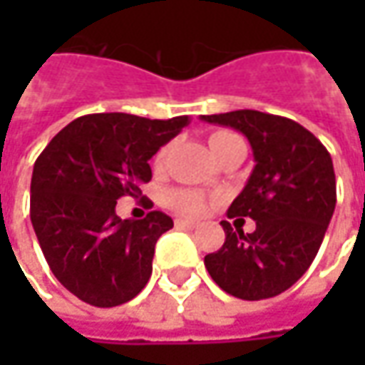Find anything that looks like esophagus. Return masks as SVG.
Returning <instances> with one entry per match:
<instances>
[{
	"label": "esophagus",
	"mask_w": 365,
	"mask_h": 365,
	"mask_svg": "<svg viewBox=\"0 0 365 365\" xmlns=\"http://www.w3.org/2000/svg\"><path fill=\"white\" fill-rule=\"evenodd\" d=\"M175 223L178 230H197V227H199L195 221H189V219H176Z\"/></svg>",
	"instance_id": "1"
}]
</instances>
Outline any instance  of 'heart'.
<instances>
[{"mask_svg":"<svg viewBox=\"0 0 365 365\" xmlns=\"http://www.w3.org/2000/svg\"><path fill=\"white\" fill-rule=\"evenodd\" d=\"M233 138H237V135L232 132H213L209 135V146L215 152L217 148H221L225 142H230ZM166 152H168V148H162L160 152H158V156H156L158 164L164 160ZM168 203L173 205L178 213H185V215H190V217H199V215H203L205 211V199L199 192H195V190H173L168 195Z\"/></svg>","mask_w":365,"mask_h":365,"instance_id":"obj_1","label":"heart"}]
</instances>
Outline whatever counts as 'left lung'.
Wrapping results in <instances>:
<instances>
[{
  "label": "left lung",
  "instance_id": "8db88e82",
  "mask_svg": "<svg viewBox=\"0 0 365 365\" xmlns=\"http://www.w3.org/2000/svg\"><path fill=\"white\" fill-rule=\"evenodd\" d=\"M201 120L247 138L254 170L227 217H252L244 233L221 221L225 244L205 256L219 288L244 301L270 299L290 288L315 259L335 211V173L327 148L301 123L254 109Z\"/></svg>",
  "mask_w": 365,
  "mask_h": 365
}]
</instances>
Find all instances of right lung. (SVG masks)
Masks as SVG:
<instances>
[{
  "instance_id": "add662e5",
  "label": "right lung",
  "mask_w": 365,
  "mask_h": 365,
  "mask_svg": "<svg viewBox=\"0 0 365 365\" xmlns=\"http://www.w3.org/2000/svg\"><path fill=\"white\" fill-rule=\"evenodd\" d=\"M189 123V115H83L38 156L30 185L32 227L56 280L83 302L118 307L148 284L156 242L175 223L162 211L121 219L115 205L142 192L152 178L150 158Z\"/></svg>"
}]
</instances>
